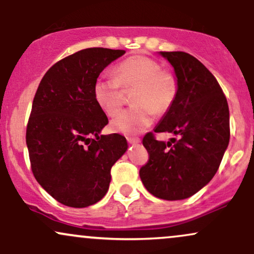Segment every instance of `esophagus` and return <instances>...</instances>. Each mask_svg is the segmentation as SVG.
Here are the masks:
<instances>
[{
    "mask_svg": "<svg viewBox=\"0 0 254 254\" xmlns=\"http://www.w3.org/2000/svg\"><path fill=\"white\" fill-rule=\"evenodd\" d=\"M127 142H129L130 144H136V143H139V142H141V139L138 138V137H127Z\"/></svg>",
    "mask_w": 254,
    "mask_h": 254,
    "instance_id": "34e87169",
    "label": "esophagus"
}]
</instances>
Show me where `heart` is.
Returning <instances> with one entry per match:
<instances>
[{"mask_svg":"<svg viewBox=\"0 0 254 254\" xmlns=\"http://www.w3.org/2000/svg\"><path fill=\"white\" fill-rule=\"evenodd\" d=\"M113 76H100L93 86V95L101 110L110 117L121 111L124 103L121 89L135 88L131 95L132 107L123 111L111 123L116 132L125 135L141 132L153 123L154 112L165 113L178 93L176 75L161 69L157 61L147 56H132L113 69Z\"/></svg>","mask_w":254,"mask_h":254,"instance_id":"heart-1","label":"heart"}]
</instances>
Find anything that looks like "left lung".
Returning <instances> with one entry per match:
<instances>
[{"label":"left lung","mask_w":254,"mask_h":254,"mask_svg":"<svg viewBox=\"0 0 254 254\" xmlns=\"http://www.w3.org/2000/svg\"><path fill=\"white\" fill-rule=\"evenodd\" d=\"M161 55L174 68L178 93L154 132L180 138L166 144L148 132L142 143L149 159L139 177L155 197L185 199L210 182L220 167L229 143V109L217 80L196 57L183 51Z\"/></svg>","instance_id":"obj_1"}]
</instances>
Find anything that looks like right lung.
Instances as JSON below:
<instances>
[{
  "label": "right lung",
  "instance_id": "obj_1",
  "mask_svg": "<svg viewBox=\"0 0 254 254\" xmlns=\"http://www.w3.org/2000/svg\"><path fill=\"white\" fill-rule=\"evenodd\" d=\"M124 54L83 49L55 63L38 86L26 129L31 170L64 205L99 202L109 190L111 168L127 149L124 136L99 135L109 119L93 95L100 72Z\"/></svg>",
  "mask_w": 254,
  "mask_h": 254
}]
</instances>
